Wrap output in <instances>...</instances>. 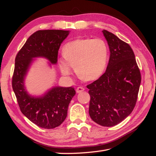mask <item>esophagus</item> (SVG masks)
<instances>
[{"label": "esophagus", "mask_w": 156, "mask_h": 156, "mask_svg": "<svg viewBox=\"0 0 156 156\" xmlns=\"http://www.w3.org/2000/svg\"><path fill=\"white\" fill-rule=\"evenodd\" d=\"M84 90V88L82 87H79L76 88V92H77V93H80V92H83Z\"/></svg>", "instance_id": "34e87169"}]
</instances>
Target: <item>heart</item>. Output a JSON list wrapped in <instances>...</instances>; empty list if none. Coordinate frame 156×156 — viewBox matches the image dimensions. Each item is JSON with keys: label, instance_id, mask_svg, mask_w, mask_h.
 <instances>
[{"label": "heart", "instance_id": "1", "mask_svg": "<svg viewBox=\"0 0 156 156\" xmlns=\"http://www.w3.org/2000/svg\"><path fill=\"white\" fill-rule=\"evenodd\" d=\"M64 56L59 59L63 74L70 75L74 66L76 72L87 80H94L103 74L108 64V46L101 38L79 39L63 48Z\"/></svg>", "mask_w": 156, "mask_h": 156}]
</instances>
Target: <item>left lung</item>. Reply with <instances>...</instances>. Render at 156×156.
Returning <instances> with one entry per match:
<instances>
[{
  "mask_svg": "<svg viewBox=\"0 0 156 156\" xmlns=\"http://www.w3.org/2000/svg\"><path fill=\"white\" fill-rule=\"evenodd\" d=\"M102 33L111 54L106 72L87 86L90 96L89 115L97 124L112 127L133 111L141 78L130 45L111 32L104 29Z\"/></svg>",
  "mask_w": 156,
  "mask_h": 156,
  "instance_id": "obj_1",
  "label": "left lung"
}]
</instances>
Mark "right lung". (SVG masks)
Instances as JSON below:
<instances>
[{"label": "right lung", "instance_id": "add662e5", "mask_svg": "<svg viewBox=\"0 0 156 156\" xmlns=\"http://www.w3.org/2000/svg\"><path fill=\"white\" fill-rule=\"evenodd\" d=\"M68 34L69 31L64 30L36 31L16 55L13 91L22 113L39 127L49 129L60 125L67 117L68 105L76 91L72 87H56L43 97H34L25 90V77L33 58L44 57L51 64H56L59 47Z\"/></svg>", "mask_w": 156, "mask_h": 156}]
</instances>
